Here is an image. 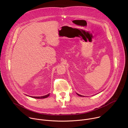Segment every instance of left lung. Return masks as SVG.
<instances>
[{
    "label": "left lung",
    "instance_id": "left-lung-1",
    "mask_svg": "<svg viewBox=\"0 0 128 128\" xmlns=\"http://www.w3.org/2000/svg\"><path fill=\"white\" fill-rule=\"evenodd\" d=\"M78 94V96H81V97L82 96V95H79V94Z\"/></svg>",
    "mask_w": 128,
    "mask_h": 128
}]
</instances>
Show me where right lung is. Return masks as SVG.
<instances>
[{
  "instance_id": "add662e5",
  "label": "right lung",
  "mask_w": 128,
  "mask_h": 128,
  "mask_svg": "<svg viewBox=\"0 0 128 128\" xmlns=\"http://www.w3.org/2000/svg\"><path fill=\"white\" fill-rule=\"evenodd\" d=\"M49 94H48L46 96H41V97H32V98H36V99H43V98H47L49 96Z\"/></svg>"
}]
</instances>
